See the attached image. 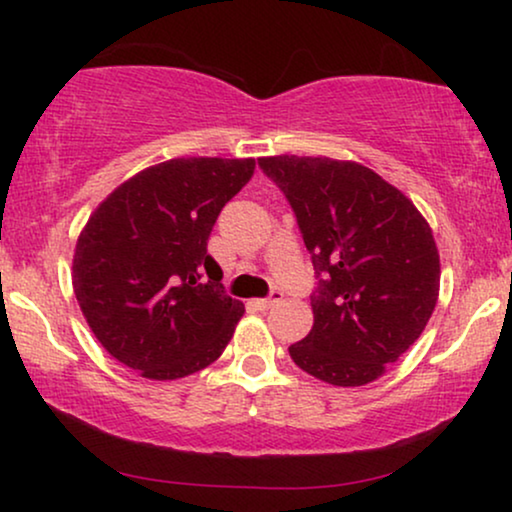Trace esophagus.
I'll list each match as a JSON object with an SVG mask.
<instances>
[{
  "instance_id": "obj_1",
  "label": "esophagus",
  "mask_w": 512,
  "mask_h": 512,
  "mask_svg": "<svg viewBox=\"0 0 512 512\" xmlns=\"http://www.w3.org/2000/svg\"><path fill=\"white\" fill-rule=\"evenodd\" d=\"M279 300H282V293L272 291L270 298H256V300H251V305H254L256 310L265 312V310H270V307H275V305L279 303Z\"/></svg>"
}]
</instances>
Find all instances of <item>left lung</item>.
I'll return each instance as SVG.
<instances>
[{"label":"left lung","mask_w":512,"mask_h":512,"mask_svg":"<svg viewBox=\"0 0 512 512\" xmlns=\"http://www.w3.org/2000/svg\"><path fill=\"white\" fill-rule=\"evenodd\" d=\"M296 212L319 286L312 331L289 347L333 387L387 373L429 324L440 256L429 221L370 167L326 156L258 158Z\"/></svg>","instance_id":"8db88e82"}]
</instances>
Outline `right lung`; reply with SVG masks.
Masks as SVG:
<instances>
[{
    "label": "right lung",
    "instance_id": "obj_1",
    "mask_svg": "<svg viewBox=\"0 0 512 512\" xmlns=\"http://www.w3.org/2000/svg\"><path fill=\"white\" fill-rule=\"evenodd\" d=\"M254 170V158L165 160L114 188L83 226L76 300L100 345L146 380L198 373L233 338L244 305L221 291L207 240Z\"/></svg>",
    "mask_w": 512,
    "mask_h": 512
}]
</instances>
